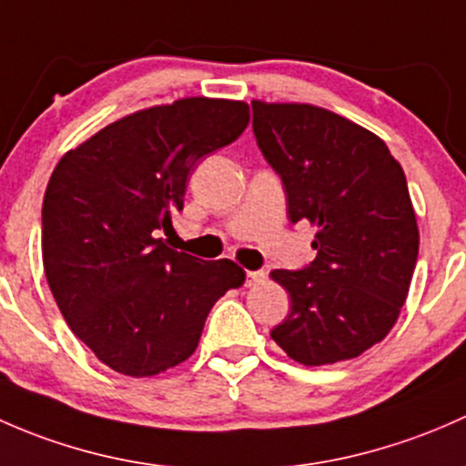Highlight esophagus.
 <instances>
[{
	"instance_id": "34e87169",
	"label": "esophagus",
	"mask_w": 466,
	"mask_h": 466,
	"mask_svg": "<svg viewBox=\"0 0 466 466\" xmlns=\"http://www.w3.org/2000/svg\"><path fill=\"white\" fill-rule=\"evenodd\" d=\"M267 280V271L258 268V271H247V287H256Z\"/></svg>"
}]
</instances>
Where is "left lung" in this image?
Segmentation results:
<instances>
[{"label":"left lung","mask_w":466,"mask_h":466,"mask_svg":"<svg viewBox=\"0 0 466 466\" xmlns=\"http://www.w3.org/2000/svg\"><path fill=\"white\" fill-rule=\"evenodd\" d=\"M251 109L289 222L316 228L314 262L271 271L291 299L271 339L303 366L348 361L390 332L409 296L420 231L404 170L381 138L328 109L260 100Z\"/></svg>","instance_id":"1"}]
</instances>
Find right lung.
<instances>
[{
  "instance_id": "1",
  "label": "right lung",
  "mask_w": 466,
  "mask_h": 466,
  "mask_svg": "<svg viewBox=\"0 0 466 466\" xmlns=\"http://www.w3.org/2000/svg\"><path fill=\"white\" fill-rule=\"evenodd\" d=\"M248 105L184 98L103 127L57 161L42 204V260L71 332L112 370L152 377L198 350L213 305L244 282L159 238L195 163L233 143Z\"/></svg>"
}]
</instances>
